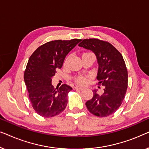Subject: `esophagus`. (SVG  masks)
I'll return each instance as SVG.
<instances>
[{
  "mask_svg": "<svg viewBox=\"0 0 149 149\" xmlns=\"http://www.w3.org/2000/svg\"><path fill=\"white\" fill-rule=\"evenodd\" d=\"M74 89H79V90H81V91L83 90V87H75Z\"/></svg>",
  "mask_w": 149,
  "mask_h": 149,
  "instance_id": "1",
  "label": "esophagus"
}]
</instances>
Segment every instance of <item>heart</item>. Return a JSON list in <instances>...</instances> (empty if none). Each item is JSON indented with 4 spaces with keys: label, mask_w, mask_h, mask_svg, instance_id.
Wrapping results in <instances>:
<instances>
[{
    "label": "heart",
    "mask_w": 149,
    "mask_h": 149,
    "mask_svg": "<svg viewBox=\"0 0 149 149\" xmlns=\"http://www.w3.org/2000/svg\"><path fill=\"white\" fill-rule=\"evenodd\" d=\"M74 81H75V83H77V84L83 85L87 84V82H88V79H87L86 77L79 76V77H76V78H75Z\"/></svg>",
    "instance_id": "heart-1"
}]
</instances>
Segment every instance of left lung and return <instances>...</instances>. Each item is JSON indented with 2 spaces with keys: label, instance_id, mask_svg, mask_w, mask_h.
I'll use <instances>...</instances> for the list:
<instances>
[{
  "label": "left lung",
  "instance_id": "8db88e82",
  "mask_svg": "<svg viewBox=\"0 0 149 149\" xmlns=\"http://www.w3.org/2000/svg\"><path fill=\"white\" fill-rule=\"evenodd\" d=\"M79 46L91 50L95 54L99 65L97 85L104 86L102 94L99 95L93 90V97L85 105L95 116L108 117L115 113L125 97L128 79L125 61L121 53L105 40L83 39Z\"/></svg>",
  "mask_w": 149,
  "mask_h": 149
}]
</instances>
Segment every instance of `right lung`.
<instances>
[{
    "label": "right lung",
    "mask_w": 149,
    "mask_h": 149,
    "mask_svg": "<svg viewBox=\"0 0 149 149\" xmlns=\"http://www.w3.org/2000/svg\"><path fill=\"white\" fill-rule=\"evenodd\" d=\"M81 40H52L38 47L30 56L24 78L32 108L41 117H54L66 109L72 87L63 84L55 89L52 78L62 67L66 55Z\"/></svg>",
    "instance_id": "add662e5"
}]
</instances>
